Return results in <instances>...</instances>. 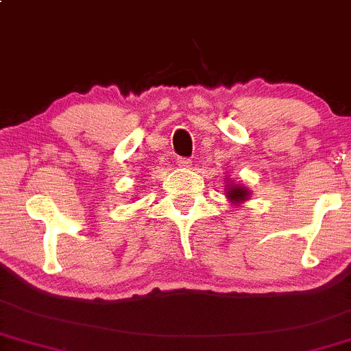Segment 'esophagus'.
Instances as JSON below:
<instances>
[{"instance_id":"1","label":"esophagus","mask_w":351,"mask_h":351,"mask_svg":"<svg viewBox=\"0 0 351 351\" xmlns=\"http://www.w3.org/2000/svg\"><path fill=\"white\" fill-rule=\"evenodd\" d=\"M177 165H179V167H182V169H187V167H191V165H193V162H191V158H187V157H179V158H177Z\"/></svg>"}]
</instances>
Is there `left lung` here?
Instances as JSON below:
<instances>
[{"instance_id": "obj_1", "label": "left lung", "mask_w": 351, "mask_h": 351, "mask_svg": "<svg viewBox=\"0 0 351 351\" xmlns=\"http://www.w3.org/2000/svg\"><path fill=\"white\" fill-rule=\"evenodd\" d=\"M250 196V191L243 186H237V184H228V191H226V197L233 202V204H240V202L247 201Z\"/></svg>"}]
</instances>
